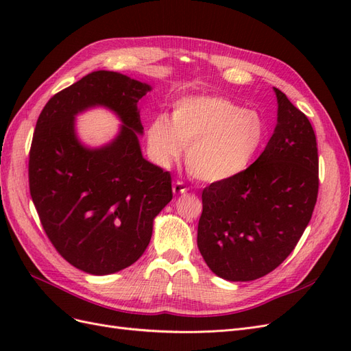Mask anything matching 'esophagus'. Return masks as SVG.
I'll return each mask as SVG.
<instances>
[{
  "label": "esophagus",
  "instance_id": "34e87169",
  "mask_svg": "<svg viewBox=\"0 0 351 351\" xmlns=\"http://www.w3.org/2000/svg\"><path fill=\"white\" fill-rule=\"evenodd\" d=\"M173 192H174V195H184L186 192H187V187L184 186V183L183 182H177L173 184Z\"/></svg>",
  "mask_w": 351,
  "mask_h": 351
}]
</instances>
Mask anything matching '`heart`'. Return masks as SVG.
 Returning <instances> with one entry per match:
<instances>
[{"label": "heart", "instance_id": "obj_1", "mask_svg": "<svg viewBox=\"0 0 351 351\" xmlns=\"http://www.w3.org/2000/svg\"><path fill=\"white\" fill-rule=\"evenodd\" d=\"M262 117L221 95L187 97L171 117L158 115L147 127V149L159 167L182 156L190 176L204 183L228 182L243 174L267 141Z\"/></svg>", "mask_w": 351, "mask_h": 351}]
</instances>
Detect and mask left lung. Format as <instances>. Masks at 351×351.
<instances>
[{
  "mask_svg": "<svg viewBox=\"0 0 351 351\" xmlns=\"http://www.w3.org/2000/svg\"><path fill=\"white\" fill-rule=\"evenodd\" d=\"M278 117L265 151L246 171L202 193L197 247L209 269L228 281L274 271L312 218L319 159L309 119L274 88Z\"/></svg>",
  "mask_w": 351,
  "mask_h": 351,
  "instance_id": "1",
  "label": "left lung"
}]
</instances>
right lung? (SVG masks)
I'll return each instance as SVG.
<instances>
[{
  "mask_svg": "<svg viewBox=\"0 0 351 351\" xmlns=\"http://www.w3.org/2000/svg\"><path fill=\"white\" fill-rule=\"evenodd\" d=\"M151 90L115 71H93L56 93L36 121L29 189L49 241L73 267L108 275L146 250L155 217L173 199L171 176L142 156L139 102ZM93 106L114 110L121 133L101 148L77 139L73 117Z\"/></svg>",
  "mask_w": 351,
  "mask_h": 351,
  "instance_id": "add662e5",
  "label": "right lung"
}]
</instances>
